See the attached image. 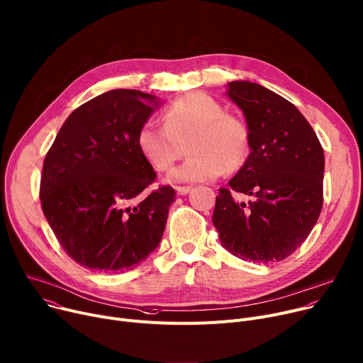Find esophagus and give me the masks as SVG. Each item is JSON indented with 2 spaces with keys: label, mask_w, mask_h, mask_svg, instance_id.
I'll return each instance as SVG.
<instances>
[{
  "label": "esophagus",
  "mask_w": 363,
  "mask_h": 363,
  "mask_svg": "<svg viewBox=\"0 0 363 363\" xmlns=\"http://www.w3.org/2000/svg\"><path fill=\"white\" fill-rule=\"evenodd\" d=\"M176 191H177V194H180V196H184V194L191 191V187L190 186H177Z\"/></svg>",
  "instance_id": "esophagus-1"
}]
</instances>
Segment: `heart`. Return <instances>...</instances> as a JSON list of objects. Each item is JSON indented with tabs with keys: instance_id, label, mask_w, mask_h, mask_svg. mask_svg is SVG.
I'll list each match as a JSON object with an SVG mask.
<instances>
[{
	"instance_id": "obj_1",
	"label": "heart",
	"mask_w": 363,
	"mask_h": 363,
	"mask_svg": "<svg viewBox=\"0 0 363 363\" xmlns=\"http://www.w3.org/2000/svg\"><path fill=\"white\" fill-rule=\"evenodd\" d=\"M138 148L157 172H167L189 147L191 154L170 172L173 183L213 180L244 164L248 133L241 121L227 115L213 97L191 93L164 111V125L147 122L136 136Z\"/></svg>"
}]
</instances>
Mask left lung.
I'll list each match as a JSON object with an SVG mask.
<instances>
[{"label":"left lung","mask_w":363,"mask_h":363,"mask_svg":"<svg viewBox=\"0 0 363 363\" xmlns=\"http://www.w3.org/2000/svg\"><path fill=\"white\" fill-rule=\"evenodd\" d=\"M225 96L242 111L250 148L228 184L253 198L237 202L230 189H219L212 222L220 245L235 257L281 262L318 220L324 151L308 121L282 96L245 79L228 82Z\"/></svg>","instance_id":"8db88e82"}]
</instances>
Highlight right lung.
<instances>
[{
  "label": "right lung",
  "instance_id": "1",
  "mask_svg": "<svg viewBox=\"0 0 363 363\" xmlns=\"http://www.w3.org/2000/svg\"><path fill=\"white\" fill-rule=\"evenodd\" d=\"M161 104L139 90L103 93L72 111L45 157L42 209L81 266L129 270L161 242L176 191L148 190L157 174L136 143Z\"/></svg>",
  "mask_w": 363,
  "mask_h": 363
}]
</instances>
